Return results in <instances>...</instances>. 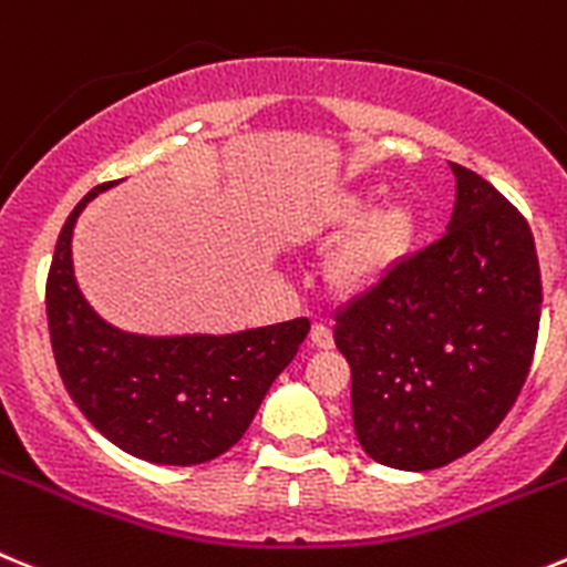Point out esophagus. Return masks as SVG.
I'll list each match as a JSON object with an SVG mask.
<instances>
[{
	"instance_id": "obj_1",
	"label": "esophagus",
	"mask_w": 567,
	"mask_h": 567,
	"mask_svg": "<svg viewBox=\"0 0 567 567\" xmlns=\"http://www.w3.org/2000/svg\"><path fill=\"white\" fill-rule=\"evenodd\" d=\"M311 344L320 350H331L333 348L331 328L322 326V322H315V326H311Z\"/></svg>"
}]
</instances>
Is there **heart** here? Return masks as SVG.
<instances>
[{"mask_svg": "<svg viewBox=\"0 0 567 567\" xmlns=\"http://www.w3.org/2000/svg\"><path fill=\"white\" fill-rule=\"evenodd\" d=\"M379 188H342L328 197L311 219V234L333 239L348 234L328 261V284L342 295L379 289L403 261L414 241V212L390 199L373 208Z\"/></svg>", "mask_w": 567, "mask_h": 567, "instance_id": "heart-1", "label": "heart"}]
</instances>
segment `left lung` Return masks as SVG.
<instances>
[{
    "label": "left lung",
    "instance_id": "1",
    "mask_svg": "<svg viewBox=\"0 0 567 567\" xmlns=\"http://www.w3.org/2000/svg\"><path fill=\"white\" fill-rule=\"evenodd\" d=\"M445 236L337 315L361 449L434 471L482 445L529 375L540 326L535 236L504 194L451 164Z\"/></svg>",
    "mask_w": 567,
    "mask_h": 567
}]
</instances>
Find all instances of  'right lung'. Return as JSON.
Wrapping results in <instances>:
<instances>
[{"mask_svg": "<svg viewBox=\"0 0 567 567\" xmlns=\"http://www.w3.org/2000/svg\"><path fill=\"white\" fill-rule=\"evenodd\" d=\"M111 183L91 188L69 214L50 278L47 320L63 386L116 449L153 465H203L245 436L272 381L309 337L306 317L236 333H150L111 326L74 278L78 217Z\"/></svg>", "mask_w": 567, "mask_h": 567, "instance_id": "1", "label": "right lung"}]
</instances>
